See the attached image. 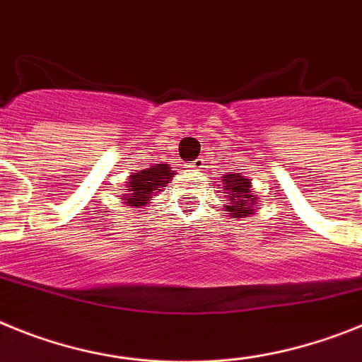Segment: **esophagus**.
I'll return each mask as SVG.
<instances>
[{
	"mask_svg": "<svg viewBox=\"0 0 362 362\" xmlns=\"http://www.w3.org/2000/svg\"><path fill=\"white\" fill-rule=\"evenodd\" d=\"M191 168L197 169V171H199V169H202L204 168V160L202 158H194L193 162H191Z\"/></svg>",
	"mask_w": 362,
	"mask_h": 362,
	"instance_id": "esophagus-1",
	"label": "esophagus"
}]
</instances>
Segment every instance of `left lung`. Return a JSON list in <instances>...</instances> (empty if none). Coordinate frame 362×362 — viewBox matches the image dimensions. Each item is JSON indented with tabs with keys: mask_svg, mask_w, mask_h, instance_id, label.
I'll return each mask as SVG.
<instances>
[{
	"mask_svg": "<svg viewBox=\"0 0 362 362\" xmlns=\"http://www.w3.org/2000/svg\"><path fill=\"white\" fill-rule=\"evenodd\" d=\"M226 199H228V206L226 211L235 218H242L253 213V204H255L257 197L251 191V182L247 178L240 177V175H226Z\"/></svg>",
	"mask_w": 362,
	"mask_h": 362,
	"instance_id": "1",
	"label": "left lung"
}]
</instances>
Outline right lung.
Instances as JSON below:
<instances>
[{
	"instance_id": "right-lung-1",
	"label": "right lung",
	"mask_w": 362,
	"mask_h": 362,
	"mask_svg": "<svg viewBox=\"0 0 362 362\" xmlns=\"http://www.w3.org/2000/svg\"><path fill=\"white\" fill-rule=\"evenodd\" d=\"M173 175L175 173H171V168L168 163H156L153 168L134 173L131 180L127 182L129 189L125 194V200H127L129 206H144V204H147V200L155 197L160 187H163L171 180Z\"/></svg>"
}]
</instances>
